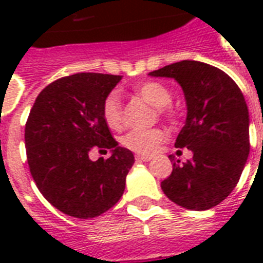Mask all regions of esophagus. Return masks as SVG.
<instances>
[{
    "label": "esophagus",
    "instance_id": "34e87169",
    "mask_svg": "<svg viewBox=\"0 0 263 263\" xmlns=\"http://www.w3.org/2000/svg\"><path fill=\"white\" fill-rule=\"evenodd\" d=\"M135 160L138 161V162H147V161H150L152 158H150V157H146V156H136Z\"/></svg>",
    "mask_w": 263,
    "mask_h": 263
}]
</instances>
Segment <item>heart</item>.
Returning <instances> with one entry per match:
<instances>
[{
  "mask_svg": "<svg viewBox=\"0 0 263 263\" xmlns=\"http://www.w3.org/2000/svg\"><path fill=\"white\" fill-rule=\"evenodd\" d=\"M135 92L148 102L152 106L157 107L160 115H169L168 105L172 101V94L162 84L157 82H146L135 88ZM102 116L105 123L110 128H119L123 121V107L120 95L111 91L103 99ZM166 139V132L161 128H153L146 131H129L123 136L121 143L124 147L131 152L138 153L140 156H150L160 147V144Z\"/></svg>",
  "mask_w": 263,
  "mask_h": 263,
  "instance_id": "b5f03b06",
  "label": "heart"
}]
</instances>
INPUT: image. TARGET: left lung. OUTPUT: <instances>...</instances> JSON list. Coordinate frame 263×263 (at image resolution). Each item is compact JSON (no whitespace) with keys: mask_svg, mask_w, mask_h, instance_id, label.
Instances as JSON below:
<instances>
[{"mask_svg":"<svg viewBox=\"0 0 263 263\" xmlns=\"http://www.w3.org/2000/svg\"><path fill=\"white\" fill-rule=\"evenodd\" d=\"M148 76L171 78L180 84L187 117L175 146L192 152L191 160L183 164L175 160L173 171L161 188L184 209L214 208L236 187L249 158L250 115L245 97L224 71L200 61L184 60Z\"/></svg>","mask_w":263,"mask_h":263,"instance_id":"8db88e82","label":"left lung"}]
</instances>
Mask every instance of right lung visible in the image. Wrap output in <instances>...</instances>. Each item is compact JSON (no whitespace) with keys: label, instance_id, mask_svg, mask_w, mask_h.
Returning <instances> with one entry per match:
<instances>
[{"label":"right lung","instance_id":"obj_1","mask_svg":"<svg viewBox=\"0 0 263 263\" xmlns=\"http://www.w3.org/2000/svg\"><path fill=\"white\" fill-rule=\"evenodd\" d=\"M123 76L76 73L41 91L26 124V150L36 187L67 216L94 218L113 208L135 162L111 138L102 116L106 95ZM92 148L110 149L107 160H89Z\"/></svg>","mask_w":263,"mask_h":263}]
</instances>
